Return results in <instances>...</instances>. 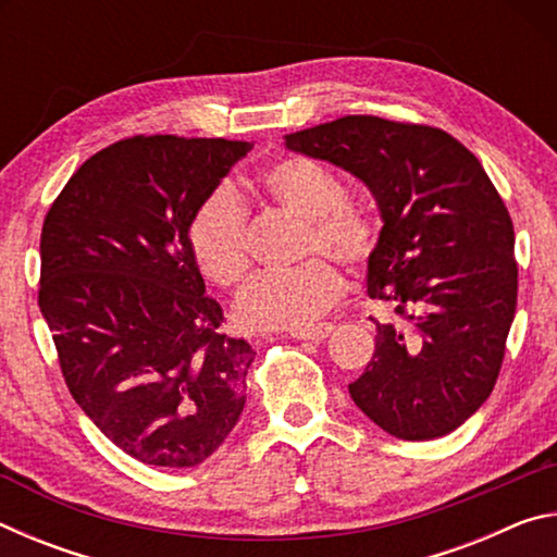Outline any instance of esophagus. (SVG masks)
Instances as JSON below:
<instances>
[{
	"instance_id": "obj_1",
	"label": "esophagus",
	"mask_w": 557,
	"mask_h": 557,
	"mask_svg": "<svg viewBox=\"0 0 557 557\" xmlns=\"http://www.w3.org/2000/svg\"><path fill=\"white\" fill-rule=\"evenodd\" d=\"M334 332L332 324H317V326H301V329H292L289 336L295 342H324V338Z\"/></svg>"
}]
</instances>
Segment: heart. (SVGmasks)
Segmentation results:
<instances>
[{
  "instance_id": "1",
  "label": "heart",
  "mask_w": 557,
  "mask_h": 557,
  "mask_svg": "<svg viewBox=\"0 0 557 557\" xmlns=\"http://www.w3.org/2000/svg\"><path fill=\"white\" fill-rule=\"evenodd\" d=\"M262 188L305 221L301 260L309 262L285 275L258 277L240 295L235 317L250 332L305 326L332 309L346 289L342 272L324 258L363 270L379 250V228L363 211L344 203L342 178L309 157L277 159L262 174ZM186 240L196 265L219 287H238L248 277V209L235 186L219 184L203 196L188 221Z\"/></svg>"
}]
</instances>
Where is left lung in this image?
I'll use <instances>...</instances> for the list:
<instances>
[{"instance_id":"obj_1","label":"left lung","mask_w":557,"mask_h":557,"mask_svg":"<svg viewBox=\"0 0 557 557\" xmlns=\"http://www.w3.org/2000/svg\"><path fill=\"white\" fill-rule=\"evenodd\" d=\"M285 139L361 178L383 215L369 297L391 301L398 322H375L354 403L400 440L457 430L492 395L516 314L513 223L492 178L420 122L346 115Z\"/></svg>"}]
</instances>
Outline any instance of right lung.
Returning a JSON list of instances; mask_svg holds the SVG:
<instances>
[{"label":"right lung","mask_w":557,"mask_h":557,"mask_svg":"<svg viewBox=\"0 0 557 557\" xmlns=\"http://www.w3.org/2000/svg\"><path fill=\"white\" fill-rule=\"evenodd\" d=\"M252 149L240 139L135 135L100 149L41 228L39 307L75 403L112 445L196 467L231 435L256 358L221 332L186 228Z\"/></svg>","instance_id":"right-lung-1"}]
</instances>
